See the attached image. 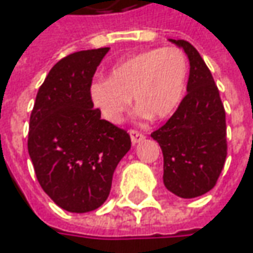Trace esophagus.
<instances>
[{
	"label": "esophagus",
	"instance_id": "esophagus-1",
	"mask_svg": "<svg viewBox=\"0 0 253 253\" xmlns=\"http://www.w3.org/2000/svg\"><path fill=\"white\" fill-rule=\"evenodd\" d=\"M130 138H131V144H137L141 140H144V134H141L137 130H130Z\"/></svg>",
	"mask_w": 253,
	"mask_h": 253
}]
</instances>
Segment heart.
I'll return each mask as SVG.
<instances>
[{"mask_svg": "<svg viewBox=\"0 0 253 253\" xmlns=\"http://www.w3.org/2000/svg\"><path fill=\"white\" fill-rule=\"evenodd\" d=\"M188 63L175 46L138 52L112 68L109 79L92 83L90 102L106 122H122L131 103L143 117L166 119L180 106Z\"/></svg>", "mask_w": 253, "mask_h": 253, "instance_id": "b5f03b06", "label": "heart"}]
</instances>
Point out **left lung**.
Returning a JSON list of instances; mask_svg holds the SVG:
<instances>
[{
  "instance_id": "8db88e82",
  "label": "left lung",
  "mask_w": 253,
  "mask_h": 253,
  "mask_svg": "<svg viewBox=\"0 0 253 253\" xmlns=\"http://www.w3.org/2000/svg\"><path fill=\"white\" fill-rule=\"evenodd\" d=\"M190 61L187 94L175 113L151 133L164 157L163 182L180 198L214 188L226 159L225 110L208 66L190 42L169 39Z\"/></svg>"
}]
</instances>
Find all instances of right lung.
I'll return each mask as SVG.
<instances>
[{
  "instance_id": "obj_1",
  "label": "right lung",
  "mask_w": 253,
  "mask_h": 253,
  "mask_svg": "<svg viewBox=\"0 0 253 253\" xmlns=\"http://www.w3.org/2000/svg\"><path fill=\"white\" fill-rule=\"evenodd\" d=\"M109 49L81 50L58 62L29 119L28 153L37 178L68 212H89L105 203L116 167L131 147L127 131L103 120L89 96Z\"/></svg>"
}]
</instances>
